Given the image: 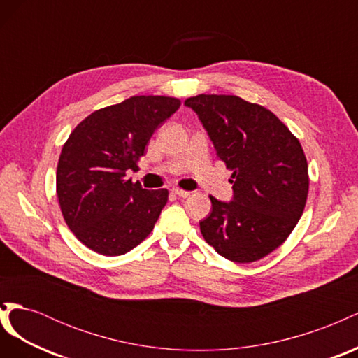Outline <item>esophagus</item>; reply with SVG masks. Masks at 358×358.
Returning a JSON list of instances; mask_svg holds the SVG:
<instances>
[{"label":"esophagus","mask_w":358,"mask_h":358,"mask_svg":"<svg viewBox=\"0 0 358 358\" xmlns=\"http://www.w3.org/2000/svg\"><path fill=\"white\" fill-rule=\"evenodd\" d=\"M173 191V194H175V196H178V197H180V199H187V197H189V191H185V189H180V188H173L171 189Z\"/></svg>","instance_id":"obj_1"}]
</instances>
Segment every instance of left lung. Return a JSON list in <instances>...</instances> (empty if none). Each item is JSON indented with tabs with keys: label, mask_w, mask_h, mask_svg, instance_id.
Here are the masks:
<instances>
[{
	"label": "left lung",
	"mask_w": 358,
	"mask_h": 358,
	"mask_svg": "<svg viewBox=\"0 0 358 358\" xmlns=\"http://www.w3.org/2000/svg\"><path fill=\"white\" fill-rule=\"evenodd\" d=\"M185 106L200 117L218 157L231 171L233 201L210 196L200 222L204 241L233 263H254L294 230L309 191L308 161L299 138L266 107L236 95L200 94Z\"/></svg>",
	"instance_id": "left-lung-1"
}]
</instances>
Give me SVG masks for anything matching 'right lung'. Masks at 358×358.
I'll return each mask as SVG.
<instances>
[{
    "mask_svg": "<svg viewBox=\"0 0 358 358\" xmlns=\"http://www.w3.org/2000/svg\"><path fill=\"white\" fill-rule=\"evenodd\" d=\"M180 100L136 95L95 110L64 143L57 167V196L64 221L78 239L101 255L131 251L154 230L169 191L143 189L127 179L154 131Z\"/></svg>",
    "mask_w": 358,
    "mask_h": 358,
    "instance_id": "add662e5",
    "label": "right lung"
}]
</instances>
